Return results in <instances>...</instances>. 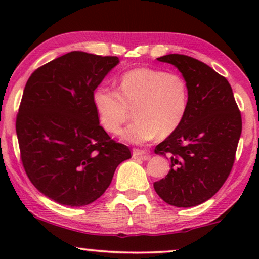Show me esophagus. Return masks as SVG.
Returning <instances> with one entry per match:
<instances>
[{
	"instance_id": "1",
	"label": "esophagus",
	"mask_w": 259,
	"mask_h": 259,
	"mask_svg": "<svg viewBox=\"0 0 259 259\" xmlns=\"http://www.w3.org/2000/svg\"><path fill=\"white\" fill-rule=\"evenodd\" d=\"M132 155H133V158H144V159L150 158V155H148L146 151L137 150V148H134V150L132 151Z\"/></svg>"
}]
</instances>
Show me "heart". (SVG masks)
I'll use <instances>...</instances> for the list:
<instances>
[{
	"instance_id": "1",
	"label": "heart",
	"mask_w": 259,
	"mask_h": 259,
	"mask_svg": "<svg viewBox=\"0 0 259 259\" xmlns=\"http://www.w3.org/2000/svg\"><path fill=\"white\" fill-rule=\"evenodd\" d=\"M92 100L108 133L119 132L134 111L136 121L122 131L121 138L144 144L157 136L164 139L178 130L189 109L190 93L185 79L178 74L137 68L122 74L119 91L100 86Z\"/></svg>"
}]
</instances>
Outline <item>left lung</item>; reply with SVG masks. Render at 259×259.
I'll return each mask as SVG.
<instances>
[{"label": "left lung", "mask_w": 259, "mask_h": 259, "mask_svg": "<svg viewBox=\"0 0 259 259\" xmlns=\"http://www.w3.org/2000/svg\"><path fill=\"white\" fill-rule=\"evenodd\" d=\"M158 61L179 69L190 100L182 125L155 147V153L169 159L171 169L153 186L165 203L197 206L213 197L231 172L242 115L229 81L210 66L182 54L161 56Z\"/></svg>", "instance_id": "obj_1"}]
</instances>
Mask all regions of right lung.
Listing matches in <instances>:
<instances>
[{
    "instance_id": "obj_1",
    "label": "right lung",
    "mask_w": 259,
    "mask_h": 259,
    "mask_svg": "<svg viewBox=\"0 0 259 259\" xmlns=\"http://www.w3.org/2000/svg\"><path fill=\"white\" fill-rule=\"evenodd\" d=\"M116 56L70 52L41 66L24 87L16 116L21 160L42 194L67 206L100 198L131 158L100 126L92 95Z\"/></svg>"
}]
</instances>
